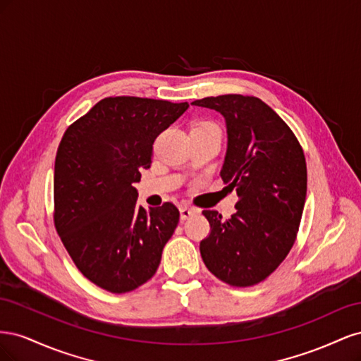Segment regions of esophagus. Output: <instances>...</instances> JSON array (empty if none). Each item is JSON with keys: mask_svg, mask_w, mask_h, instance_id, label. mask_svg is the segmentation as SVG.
Here are the masks:
<instances>
[{"mask_svg": "<svg viewBox=\"0 0 361 361\" xmlns=\"http://www.w3.org/2000/svg\"><path fill=\"white\" fill-rule=\"evenodd\" d=\"M194 214H195V211L191 209V207H188V206L180 207V220H188V218L192 216Z\"/></svg>", "mask_w": 361, "mask_h": 361, "instance_id": "34e87169", "label": "esophagus"}]
</instances>
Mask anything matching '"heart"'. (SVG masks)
Wrapping results in <instances>:
<instances>
[{"mask_svg": "<svg viewBox=\"0 0 361 361\" xmlns=\"http://www.w3.org/2000/svg\"><path fill=\"white\" fill-rule=\"evenodd\" d=\"M200 125H212V123H200Z\"/></svg>", "mask_w": 361, "mask_h": 361, "instance_id": "obj_1", "label": "heart"}]
</instances>
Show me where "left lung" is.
Instances as JSON below:
<instances>
[{"label": "left lung", "mask_w": 361, "mask_h": 361, "mask_svg": "<svg viewBox=\"0 0 361 361\" xmlns=\"http://www.w3.org/2000/svg\"><path fill=\"white\" fill-rule=\"evenodd\" d=\"M192 105L220 113L227 152L220 176L238 194L224 220L203 211L211 233L200 243L206 268L231 286L257 285L290 251L307 192L304 152L281 117L255 96L203 97Z\"/></svg>", "instance_id": "obj_1"}]
</instances>
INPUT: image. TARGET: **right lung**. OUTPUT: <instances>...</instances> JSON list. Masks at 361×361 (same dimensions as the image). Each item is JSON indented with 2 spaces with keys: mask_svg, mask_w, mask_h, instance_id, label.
<instances>
[{
  "mask_svg": "<svg viewBox=\"0 0 361 361\" xmlns=\"http://www.w3.org/2000/svg\"><path fill=\"white\" fill-rule=\"evenodd\" d=\"M147 97H105L64 133L54 167V223L82 276L113 293L157 272L179 211H146L134 183L149 169L157 137L188 110Z\"/></svg>",
  "mask_w": 361,
  "mask_h": 361,
  "instance_id": "1",
  "label": "right lung"
}]
</instances>
